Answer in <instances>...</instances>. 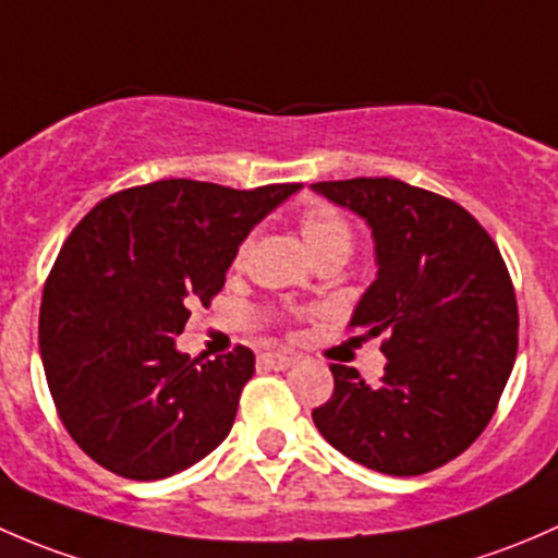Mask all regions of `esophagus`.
<instances>
[{
    "label": "esophagus",
    "instance_id": "obj_1",
    "mask_svg": "<svg viewBox=\"0 0 558 558\" xmlns=\"http://www.w3.org/2000/svg\"><path fill=\"white\" fill-rule=\"evenodd\" d=\"M260 363L271 367V371H287V367L295 365V357H290V354H279V352H266L260 354Z\"/></svg>",
    "mask_w": 558,
    "mask_h": 558
}]
</instances>
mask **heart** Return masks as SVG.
I'll return each instance as SVG.
<instances>
[{"mask_svg": "<svg viewBox=\"0 0 558 558\" xmlns=\"http://www.w3.org/2000/svg\"><path fill=\"white\" fill-rule=\"evenodd\" d=\"M301 236L306 241L308 252L317 260L322 257H343L347 260L354 250V228L341 209L330 204H312L298 217ZM250 239H241L236 252H233V266H241L250 255Z\"/></svg>", "mask_w": 558, "mask_h": 558, "instance_id": "b5f03b06", "label": "heart"}]
</instances>
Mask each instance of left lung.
Here are the masks:
<instances>
[{
	"instance_id": "8db88e82",
	"label": "left lung",
	"mask_w": 558,
	"mask_h": 558,
	"mask_svg": "<svg viewBox=\"0 0 558 558\" xmlns=\"http://www.w3.org/2000/svg\"><path fill=\"white\" fill-rule=\"evenodd\" d=\"M357 211L376 241V281L349 322L384 336L381 381L330 365V400L314 408L322 438L387 475H422L475 444L497 411L519 349L508 266L486 228L446 195L389 177L317 182Z\"/></svg>"
}]
</instances>
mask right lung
Listing matches in <instances>:
<instances>
[{"label": "right lung", "instance_id": "right-lung-1", "mask_svg": "<svg viewBox=\"0 0 558 558\" xmlns=\"http://www.w3.org/2000/svg\"><path fill=\"white\" fill-rule=\"evenodd\" d=\"M298 187L160 180L107 195L74 226L45 281L39 354L66 433L96 464L158 481L228 438L255 354L191 360L174 341L191 303L222 290L239 241Z\"/></svg>", "mask_w": 558, "mask_h": 558}]
</instances>
